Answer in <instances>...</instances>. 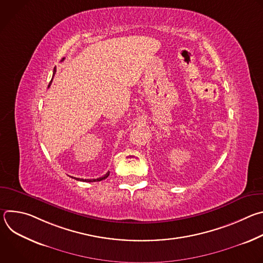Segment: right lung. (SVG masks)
Wrapping results in <instances>:
<instances>
[{"label":"right lung","mask_w":263,"mask_h":263,"mask_svg":"<svg viewBox=\"0 0 263 263\" xmlns=\"http://www.w3.org/2000/svg\"><path fill=\"white\" fill-rule=\"evenodd\" d=\"M64 58H62V60H63ZM55 72H56V69L54 68V71H53V77L55 76ZM52 81H53V78H52V80L50 81V83H49V85H48V87H50L51 86V84H52ZM109 176V172L108 173H106V175H104L103 177H100V178H98V179H79V178H74L76 180H80V181H84V182H96V181H102V180H104V179H106L107 177Z\"/></svg>","instance_id":"1"}]
</instances>
